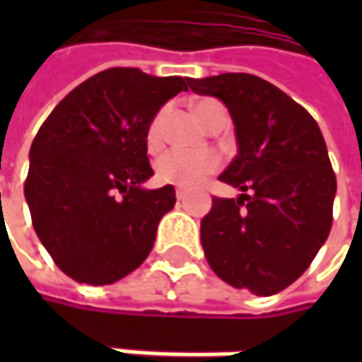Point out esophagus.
I'll use <instances>...</instances> for the list:
<instances>
[{
	"mask_svg": "<svg viewBox=\"0 0 362 362\" xmlns=\"http://www.w3.org/2000/svg\"><path fill=\"white\" fill-rule=\"evenodd\" d=\"M176 199H178V201H184V199H186V190H184V188H176Z\"/></svg>",
	"mask_w": 362,
	"mask_h": 362,
	"instance_id": "esophagus-1",
	"label": "esophagus"
}]
</instances>
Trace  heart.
<instances>
[{
  "label": "heart",
  "mask_w": 362,
  "mask_h": 362,
  "mask_svg": "<svg viewBox=\"0 0 362 362\" xmlns=\"http://www.w3.org/2000/svg\"><path fill=\"white\" fill-rule=\"evenodd\" d=\"M194 110L203 123H207L214 115H226L224 107L216 100H199ZM163 119L165 110L157 112L155 119L148 125L146 132V146L148 151H157L163 142ZM222 159L216 151L203 148V151H184V148H172L163 153L157 159L155 174L157 180L163 184H178V186H197L205 176L214 174L220 168Z\"/></svg>",
  "instance_id": "heart-1"
}]
</instances>
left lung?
I'll list each match as a JSON object with an SVG mask.
<instances>
[{
	"label": "left lung",
	"mask_w": 362,
	"mask_h": 362,
	"mask_svg": "<svg viewBox=\"0 0 362 362\" xmlns=\"http://www.w3.org/2000/svg\"><path fill=\"white\" fill-rule=\"evenodd\" d=\"M188 86L226 105L239 144L220 180L243 194L214 197L201 220L205 257L233 287L279 293L304 274L331 230L337 184L323 134L304 107L250 73Z\"/></svg>",
	"instance_id": "obj_1"
}]
</instances>
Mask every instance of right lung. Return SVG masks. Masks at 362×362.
<instances>
[{
	"instance_id": "obj_1",
	"label": "right lung",
	"mask_w": 362,
	"mask_h": 362,
	"mask_svg": "<svg viewBox=\"0 0 362 362\" xmlns=\"http://www.w3.org/2000/svg\"><path fill=\"white\" fill-rule=\"evenodd\" d=\"M186 81L107 69L69 92L39 127L25 197L39 241L73 281L110 285L148 257L176 190L142 188L153 176L146 132Z\"/></svg>"
}]
</instances>
